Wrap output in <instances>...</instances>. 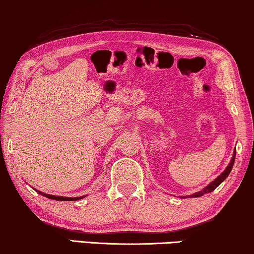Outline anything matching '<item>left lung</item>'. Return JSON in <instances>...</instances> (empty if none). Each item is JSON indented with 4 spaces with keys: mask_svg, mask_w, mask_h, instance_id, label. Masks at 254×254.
Here are the masks:
<instances>
[{
    "mask_svg": "<svg viewBox=\"0 0 254 254\" xmlns=\"http://www.w3.org/2000/svg\"><path fill=\"white\" fill-rule=\"evenodd\" d=\"M235 158H236V149L234 151V154H233V158H231L229 164H228V167L224 169V171L221 175H219L215 180H214L213 182H210V183L207 185V187H205L202 189V190H200L198 192H195V193L191 194V195H187V197H183V198H188V197H191V198H198V197H201V195L206 194V193H209V192H213L215 189L219 187V185L222 183V182L226 180V178L229 176L230 171L231 169H233V166H234V162H235Z\"/></svg>",
    "mask_w": 254,
    "mask_h": 254,
    "instance_id": "left-lung-1",
    "label": "left lung"
}]
</instances>
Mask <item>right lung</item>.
<instances>
[{
	"mask_svg": "<svg viewBox=\"0 0 254 254\" xmlns=\"http://www.w3.org/2000/svg\"><path fill=\"white\" fill-rule=\"evenodd\" d=\"M35 190V189H34ZM38 193H40L41 195H44V197L48 198V199H53V200H59V201H76V200H80L86 197V195H81V197H74V198H71V197H61V195H53V194H48V193H44V192L41 191H38Z\"/></svg>",
	"mask_w": 254,
	"mask_h": 254,
	"instance_id": "add662e5",
	"label": "right lung"
}]
</instances>
